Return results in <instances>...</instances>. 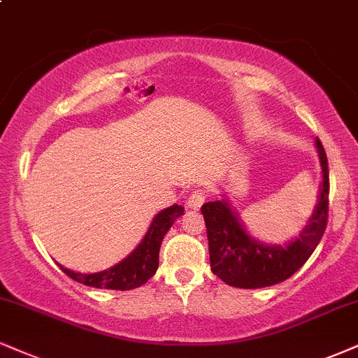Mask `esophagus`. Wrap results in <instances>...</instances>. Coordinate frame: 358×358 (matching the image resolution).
<instances>
[{"mask_svg":"<svg viewBox=\"0 0 358 358\" xmlns=\"http://www.w3.org/2000/svg\"><path fill=\"white\" fill-rule=\"evenodd\" d=\"M205 198H206V192H205V190H196V192H193L192 195L188 196V200H187L188 208H192V210H200V206L203 205Z\"/></svg>","mask_w":358,"mask_h":358,"instance_id":"34e87169","label":"esophagus"}]
</instances>
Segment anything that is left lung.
I'll list each match as a JSON object with an SVG mask.
<instances>
[{
    "label": "left lung",
    "instance_id": "left-lung-1",
    "mask_svg": "<svg viewBox=\"0 0 358 358\" xmlns=\"http://www.w3.org/2000/svg\"><path fill=\"white\" fill-rule=\"evenodd\" d=\"M320 158L322 182L312 217L299 236L285 245L258 242L248 234L238 213L222 200L201 206L208 236L210 266L227 285L264 288L292 277L320 243L329 215V163L320 140H315Z\"/></svg>",
    "mask_w": 358,
    "mask_h": 358
}]
</instances>
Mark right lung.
<instances>
[{"mask_svg":"<svg viewBox=\"0 0 358 358\" xmlns=\"http://www.w3.org/2000/svg\"><path fill=\"white\" fill-rule=\"evenodd\" d=\"M183 212L185 208L178 203L162 210L153 218L152 225L145 234L143 240L138 243V247L111 268L96 273H80L64 268L63 265L58 264L59 268L68 277L76 280L78 283H83L86 287L106 288V290H131V288L141 287L157 273L163 236L166 235V231L170 230L176 218L182 217Z\"/></svg>","mask_w":358,"mask_h":358,"instance_id":"obj_1","label":"right lung"}]
</instances>
